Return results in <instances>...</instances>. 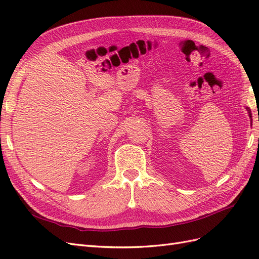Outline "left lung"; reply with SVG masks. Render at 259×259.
<instances>
[{
  "label": "left lung",
  "mask_w": 259,
  "mask_h": 259,
  "mask_svg": "<svg viewBox=\"0 0 259 259\" xmlns=\"http://www.w3.org/2000/svg\"><path fill=\"white\" fill-rule=\"evenodd\" d=\"M246 110H247V112H248V115H249V117H252V113H250L249 108H247V107H246Z\"/></svg>",
  "instance_id": "8db88e82"
}]
</instances>
